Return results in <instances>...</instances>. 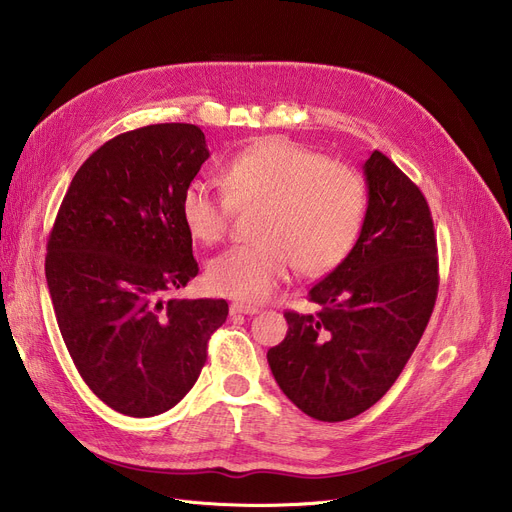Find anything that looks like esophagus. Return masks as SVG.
Instances as JSON below:
<instances>
[{
    "label": "esophagus",
    "instance_id": "1",
    "mask_svg": "<svg viewBox=\"0 0 512 512\" xmlns=\"http://www.w3.org/2000/svg\"><path fill=\"white\" fill-rule=\"evenodd\" d=\"M258 308L256 306H250V304H231V314H256Z\"/></svg>",
    "mask_w": 512,
    "mask_h": 512
}]
</instances>
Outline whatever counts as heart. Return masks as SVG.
Listing matches in <instances>:
<instances>
[{
    "instance_id": "obj_1",
    "label": "heart",
    "mask_w": 512,
    "mask_h": 512,
    "mask_svg": "<svg viewBox=\"0 0 512 512\" xmlns=\"http://www.w3.org/2000/svg\"><path fill=\"white\" fill-rule=\"evenodd\" d=\"M223 196L204 181L181 193V221L189 235L212 246L227 233L231 208H258L250 237L208 266V285L241 302L269 298L289 264L321 277L354 250L369 208L364 179L285 137H262L221 168Z\"/></svg>"
}]
</instances>
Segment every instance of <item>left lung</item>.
Returning <instances> with one entry per match:
<instances>
[{"mask_svg": "<svg viewBox=\"0 0 512 512\" xmlns=\"http://www.w3.org/2000/svg\"><path fill=\"white\" fill-rule=\"evenodd\" d=\"M362 170L369 189L362 233L308 291L323 310H287V335L266 354L283 394L327 423L352 419L385 396L419 344L440 285L421 189L377 150Z\"/></svg>", "mask_w": 512, "mask_h": 512, "instance_id": "8db88e82", "label": "left lung"}]
</instances>
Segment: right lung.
I'll return each instance as SVG.
<instances>
[{"label": "right lung", "mask_w": 512, "mask_h": 512, "mask_svg": "<svg viewBox=\"0 0 512 512\" xmlns=\"http://www.w3.org/2000/svg\"><path fill=\"white\" fill-rule=\"evenodd\" d=\"M210 152L200 127L164 123L106 141L72 179L47 239L45 279L91 392L156 417L198 381L225 300L166 296L198 275L181 193Z\"/></svg>", "instance_id": "obj_1"}]
</instances>
